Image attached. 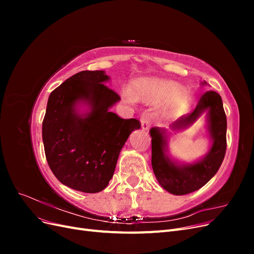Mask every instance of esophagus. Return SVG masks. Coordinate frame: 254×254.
I'll list each match as a JSON object with an SVG mask.
<instances>
[{"label": "esophagus", "instance_id": "34e87169", "mask_svg": "<svg viewBox=\"0 0 254 254\" xmlns=\"http://www.w3.org/2000/svg\"><path fill=\"white\" fill-rule=\"evenodd\" d=\"M141 126H142V129L144 130H147L149 127H150V124H151V119H150V115L149 113H143L141 115Z\"/></svg>", "mask_w": 254, "mask_h": 254}]
</instances>
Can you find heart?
Listing matches in <instances>:
<instances>
[{
    "instance_id": "1",
    "label": "heart",
    "mask_w": 254,
    "mask_h": 254,
    "mask_svg": "<svg viewBox=\"0 0 254 254\" xmlns=\"http://www.w3.org/2000/svg\"><path fill=\"white\" fill-rule=\"evenodd\" d=\"M180 91L178 84L168 81H139L134 86V94L140 98L168 99L180 93ZM125 96L128 101L132 99L129 93H125ZM189 102L190 97L184 94H180L175 98V105L179 108L188 105Z\"/></svg>"
}]
</instances>
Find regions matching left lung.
Here are the masks:
<instances>
[{"mask_svg": "<svg viewBox=\"0 0 254 254\" xmlns=\"http://www.w3.org/2000/svg\"><path fill=\"white\" fill-rule=\"evenodd\" d=\"M205 82V81H204ZM207 111L209 131L213 140L206 157L186 166H178L164 153V131L159 128L150 129L151 165L160 186L174 195H186L202 188L217 173L224 161L227 149V117L220 95L215 91H206L199 98L194 110L183 115L173 125L179 129L193 123Z\"/></svg>", "mask_w": 254, "mask_h": 254, "instance_id": "1", "label": "left lung"}]
</instances>
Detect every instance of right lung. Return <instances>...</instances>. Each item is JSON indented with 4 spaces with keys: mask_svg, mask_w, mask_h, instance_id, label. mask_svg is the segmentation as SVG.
Segmentation results:
<instances>
[{
    "mask_svg": "<svg viewBox=\"0 0 254 254\" xmlns=\"http://www.w3.org/2000/svg\"><path fill=\"white\" fill-rule=\"evenodd\" d=\"M104 71H81L50 94L42 123L45 157L56 178L83 193H98L108 186L120 151L129 134L141 127L135 119H122L109 111L121 96L104 84ZM87 101L84 117L74 104Z\"/></svg>",
    "mask_w": 254,
    "mask_h": 254,
    "instance_id": "right-lung-1",
    "label": "right lung"
}]
</instances>
